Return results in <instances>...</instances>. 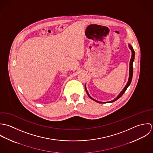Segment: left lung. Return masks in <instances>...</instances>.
<instances>
[{"label": "left lung", "instance_id": "1", "mask_svg": "<svg viewBox=\"0 0 153 153\" xmlns=\"http://www.w3.org/2000/svg\"><path fill=\"white\" fill-rule=\"evenodd\" d=\"M128 46H129V48L131 50V52H132V56H131V58L130 62H129V75L128 81V82H127V83H126V86H125V88H123V89L122 90V92H121V93L119 94V95H118V96L115 99H114V100H111V101H109V102H99V101H97V100H96L95 99H93V98H92V97L89 95V94L88 92L87 89H86V85H85V88L86 92L87 93L88 95L89 96V97L91 99L93 100H94L95 102H97V103H108V102H115V100H118L120 97H121L122 96V94L125 93V92L126 91V90L127 89L128 87L130 85L131 82V81H132V75H133V67H132V64H133V62H134V57H135V51H134V50L133 48L132 47V46H131L130 44H128Z\"/></svg>", "mask_w": 153, "mask_h": 153}]
</instances>
